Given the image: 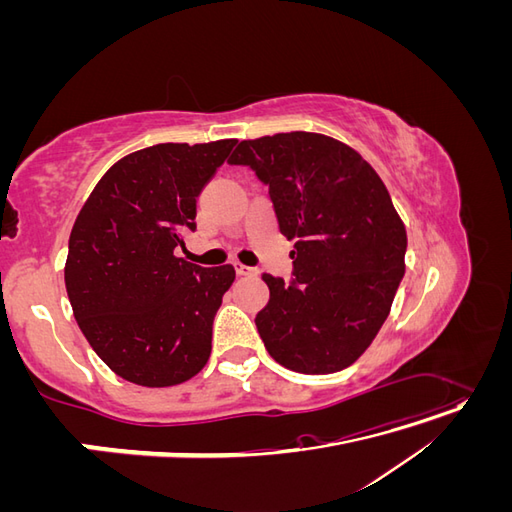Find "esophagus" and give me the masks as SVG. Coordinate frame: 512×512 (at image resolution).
<instances>
[{"label": "esophagus", "instance_id": "34e87169", "mask_svg": "<svg viewBox=\"0 0 512 512\" xmlns=\"http://www.w3.org/2000/svg\"><path fill=\"white\" fill-rule=\"evenodd\" d=\"M235 271H237V275H254L256 273L254 267H247V265H243V262H235Z\"/></svg>", "mask_w": 512, "mask_h": 512}]
</instances>
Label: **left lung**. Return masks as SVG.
<instances>
[{
	"instance_id": "left-lung-1",
	"label": "left lung",
	"mask_w": 512,
	"mask_h": 512,
	"mask_svg": "<svg viewBox=\"0 0 512 512\" xmlns=\"http://www.w3.org/2000/svg\"><path fill=\"white\" fill-rule=\"evenodd\" d=\"M230 164L269 185L292 275L269 273L256 327L273 359L299 374H333L374 342L406 271V226L359 153L316 132L241 141Z\"/></svg>"
}]
</instances>
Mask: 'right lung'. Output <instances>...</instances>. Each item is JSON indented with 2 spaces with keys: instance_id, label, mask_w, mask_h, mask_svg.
<instances>
[{
  "instance_id": "add662e5",
  "label": "right lung",
  "mask_w": 512,
  "mask_h": 512,
  "mask_svg": "<svg viewBox=\"0 0 512 512\" xmlns=\"http://www.w3.org/2000/svg\"><path fill=\"white\" fill-rule=\"evenodd\" d=\"M235 138L160 143L106 170L76 218L66 290L89 346L123 380L175 386L209 361L213 318L235 267L175 256L196 228V198Z\"/></svg>"
}]
</instances>
